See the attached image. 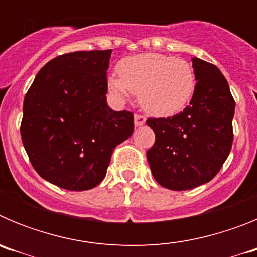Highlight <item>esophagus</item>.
Returning <instances> with one entry per match:
<instances>
[{
  "instance_id": "1",
  "label": "esophagus",
  "mask_w": 257,
  "mask_h": 257,
  "mask_svg": "<svg viewBox=\"0 0 257 257\" xmlns=\"http://www.w3.org/2000/svg\"><path fill=\"white\" fill-rule=\"evenodd\" d=\"M134 122H135V126L136 127H140L145 123V117L142 114H135L134 117Z\"/></svg>"
}]
</instances>
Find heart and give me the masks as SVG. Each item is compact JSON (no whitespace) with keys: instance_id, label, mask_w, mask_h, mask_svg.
Returning a JSON list of instances; mask_svg holds the SVG:
<instances>
[{"instance_id":"heart-1","label":"heart","mask_w":257,"mask_h":257,"mask_svg":"<svg viewBox=\"0 0 257 257\" xmlns=\"http://www.w3.org/2000/svg\"><path fill=\"white\" fill-rule=\"evenodd\" d=\"M118 74L109 78L110 90L119 99L135 92L145 112L157 117H170L183 110L196 87L192 65L184 59L162 54L127 56L118 63Z\"/></svg>"}]
</instances>
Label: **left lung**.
<instances>
[{
  "label": "left lung",
  "mask_w": 257,
  "mask_h": 257,
  "mask_svg": "<svg viewBox=\"0 0 257 257\" xmlns=\"http://www.w3.org/2000/svg\"><path fill=\"white\" fill-rule=\"evenodd\" d=\"M197 83L189 105L179 114L148 118L156 142L147 152L157 183L188 190L212 180L230 153L235 101L216 65L193 58Z\"/></svg>",
  "instance_id": "left-lung-1"
}]
</instances>
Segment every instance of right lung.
<instances>
[{
    "label": "right lung",
    "mask_w": 257,
    "mask_h": 257,
    "mask_svg": "<svg viewBox=\"0 0 257 257\" xmlns=\"http://www.w3.org/2000/svg\"><path fill=\"white\" fill-rule=\"evenodd\" d=\"M112 50L59 55L41 68L27 91L20 124L33 169L56 187L73 192L105 178L118 144L134 131V114L106 104Z\"/></svg>",
    "instance_id": "add662e5"
}]
</instances>
